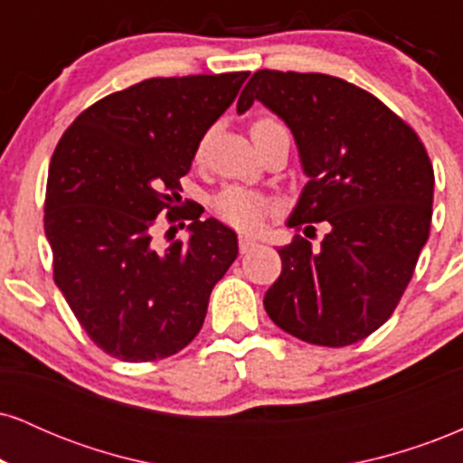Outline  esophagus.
<instances>
[{
  "instance_id": "esophagus-1",
  "label": "esophagus",
  "mask_w": 463,
  "mask_h": 463,
  "mask_svg": "<svg viewBox=\"0 0 463 463\" xmlns=\"http://www.w3.org/2000/svg\"><path fill=\"white\" fill-rule=\"evenodd\" d=\"M252 248H257V239H252V237H239V252L246 254V252H250V250H252Z\"/></svg>"
}]
</instances>
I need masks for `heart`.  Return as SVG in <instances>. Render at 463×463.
Instances as JSON below:
<instances>
[{
    "label": "heart",
    "instance_id": "1",
    "mask_svg": "<svg viewBox=\"0 0 463 463\" xmlns=\"http://www.w3.org/2000/svg\"><path fill=\"white\" fill-rule=\"evenodd\" d=\"M250 135H252L254 146H261L269 137L289 135V132L279 117L261 115L250 124ZM204 150L206 139H200L198 147H195V161L204 156ZM211 209L222 222L243 232H257L265 224V220L274 213V204L265 195L243 187L222 189L211 200Z\"/></svg>",
    "mask_w": 463,
    "mask_h": 463
}]
</instances>
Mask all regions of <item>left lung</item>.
Masks as SVG:
<instances>
[{"instance_id":"obj_1","label":"left lung","mask_w":463,"mask_h":463,"mask_svg":"<svg viewBox=\"0 0 463 463\" xmlns=\"http://www.w3.org/2000/svg\"><path fill=\"white\" fill-rule=\"evenodd\" d=\"M283 117L309 183L279 250L283 269L263 305L307 344L342 348L383 326L405 294L433 215V165L418 132L376 95L326 73L261 69L237 102Z\"/></svg>"}]
</instances>
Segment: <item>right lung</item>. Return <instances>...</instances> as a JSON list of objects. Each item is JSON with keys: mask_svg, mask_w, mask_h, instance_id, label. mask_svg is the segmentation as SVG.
Segmentation results:
<instances>
[{"mask_svg": "<svg viewBox=\"0 0 463 463\" xmlns=\"http://www.w3.org/2000/svg\"><path fill=\"white\" fill-rule=\"evenodd\" d=\"M248 76L147 78L84 109L52 154L43 226L54 280L110 357L146 364L180 353L237 259L235 232L178 200L200 139ZM161 219L170 224L165 249L156 243ZM184 221L187 244L173 239Z\"/></svg>", "mask_w": 463, "mask_h": 463, "instance_id": "1", "label": "right lung"}]
</instances>
